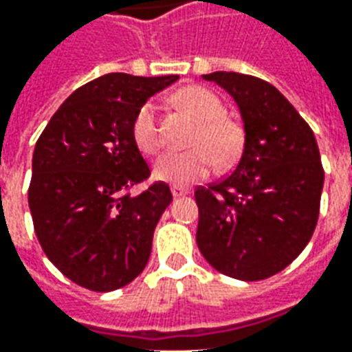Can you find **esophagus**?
<instances>
[{"instance_id":"obj_1","label":"esophagus","mask_w":352,"mask_h":352,"mask_svg":"<svg viewBox=\"0 0 352 352\" xmlns=\"http://www.w3.org/2000/svg\"><path fill=\"white\" fill-rule=\"evenodd\" d=\"M171 194H173V198H181V196H186V194H188V188L179 186V184H173V186H171Z\"/></svg>"}]
</instances>
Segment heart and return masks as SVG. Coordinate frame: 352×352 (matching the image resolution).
Returning <instances> with one entry per match:
<instances>
[{"label":"heart","instance_id":"1","mask_svg":"<svg viewBox=\"0 0 352 352\" xmlns=\"http://www.w3.org/2000/svg\"><path fill=\"white\" fill-rule=\"evenodd\" d=\"M179 101L198 116L199 128L188 151H168L154 164V175L160 181L188 184L211 173L214 164H232L241 153L243 133L239 124L224 115L222 100L209 88L186 87L179 92ZM131 138L145 154H154L162 146V133L156 118V101H145L131 122Z\"/></svg>","mask_w":352,"mask_h":352}]
</instances>
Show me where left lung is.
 <instances>
[{
	"label": "left lung",
	"instance_id": "left-lung-1",
	"mask_svg": "<svg viewBox=\"0 0 352 352\" xmlns=\"http://www.w3.org/2000/svg\"><path fill=\"white\" fill-rule=\"evenodd\" d=\"M204 79L236 100L245 145L228 177L194 192L199 252L228 277L267 279L296 260L317 226L324 183L317 139L270 82L234 72Z\"/></svg>",
	"mask_w": 352,
	"mask_h": 352
}]
</instances>
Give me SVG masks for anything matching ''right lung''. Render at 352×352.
Returning a JSON list of instances; mask_svg holds the SVG:
<instances>
[{"label": "right lung", "mask_w": 352, "mask_h": 352, "mask_svg": "<svg viewBox=\"0 0 352 352\" xmlns=\"http://www.w3.org/2000/svg\"><path fill=\"white\" fill-rule=\"evenodd\" d=\"M179 79L107 73L77 88L37 139L28 204L35 236L67 279L94 292L126 287L145 270L154 228L171 204L131 138L138 109Z\"/></svg>", "instance_id": "add662e5"}]
</instances>
